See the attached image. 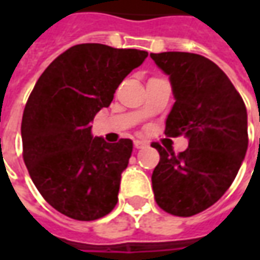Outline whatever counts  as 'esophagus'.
Wrapping results in <instances>:
<instances>
[{"mask_svg":"<svg viewBox=\"0 0 260 260\" xmlns=\"http://www.w3.org/2000/svg\"><path fill=\"white\" fill-rule=\"evenodd\" d=\"M134 146H135L136 149H143V147L149 146V143L145 141H135L134 142Z\"/></svg>","mask_w":260,"mask_h":260,"instance_id":"34e87169","label":"esophagus"}]
</instances>
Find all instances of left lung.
Instances as JSON below:
<instances>
[{
    "mask_svg": "<svg viewBox=\"0 0 260 260\" xmlns=\"http://www.w3.org/2000/svg\"><path fill=\"white\" fill-rule=\"evenodd\" d=\"M150 57L169 75L175 99L164 134L188 139L180 154L152 145L160 153L152 174L154 199L170 214L189 217L214 205L238 174L248 149L246 108L227 75L203 55Z\"/></svg>",
    "mask_w": 260,
    "mask_h": 260,
    "instance_id": "left-lung-1",
    "label": "left lung"
}]
</instances>
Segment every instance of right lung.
I'll list each match as a JSON object with an SVG mask.
<instances>
[{
  "label": "right lung",
  "mask_w": 260,
  "mask_h": 260,
  "mask_svg": "<svg viewBox=\"0 0 260 260\" xmlns=\"http://www.w3.org/2000/svg\"><path fill=\"white\" fill-rule=\"evenodd\" d=\"M146 57L135 48L78 44L54 59L33 87L20 128L23 160L43 198L68 217L97 220L118 202L132 141L107 143L91 135L90 122Z\"/></svg>",
  "instance_id": "1"
}]
</instances>
